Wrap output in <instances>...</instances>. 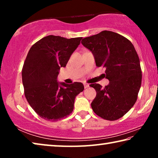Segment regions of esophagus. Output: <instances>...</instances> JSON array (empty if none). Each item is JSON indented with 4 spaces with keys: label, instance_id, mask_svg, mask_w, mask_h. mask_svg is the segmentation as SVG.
I'll use <instances>...</instances> for the list:
<instances>
[{
    "label": "esophagus",
    "instance_id": "obj_1",
    "mask_svg": "<svg viewBox=\"0 0 158 158\" xmlns=\"http://www.w3.org/2000/svg\"><path fill=\"white\" fill-rule=\"evenodd\" d=\"M84 85L85 89H87V88L89 87V84H87V83H84Z\"/></svg>",
    "mask_w": 158,
    "mask_h": 158
}]
</instances>
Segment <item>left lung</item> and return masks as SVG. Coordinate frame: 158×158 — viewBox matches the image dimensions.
Listing matches in <instances>:
<instances>
[{
  "label": "left lung",
  "instance_id": "8db88e82",
  "mask_svg": "<svg viewBox=\"0 0 158 158\" xmlns=\"http://www.w3.org/2000/svg\"><path fill=\"white\" fill-rule=\"evenodd\" d=\"M81 44L91 51L96 65L105 68L109 84L104 88L92 84L96 97L91 103L95 113L108 121H116L129 111L137 100L141 84L138 54L129 40L118 33L103 31L85 37Z\"/></svg>",
  "mask_w": 158,
  "mask_h": 158
}]
</instances>
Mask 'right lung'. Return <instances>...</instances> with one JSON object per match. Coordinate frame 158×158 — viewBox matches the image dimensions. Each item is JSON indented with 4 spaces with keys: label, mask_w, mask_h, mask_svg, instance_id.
I'll return each instance as SVG.
<instances>
[{
    "label": "right lung",
    "mask_w": 158,
    "mask_h": 158,
    "mask_svg": "<svg viewBox=\"0 0 158 158\" xmlns=\"http://www.w3.org/2000/svg\"><path fill=\"white\" fill-rule=\"evenodd\" d=\"M81 39L48 35L29 50L21 73L24 95L42 118L57 121L68 116L73 111L76 96L84 90L82 83L57 82L58 70L66 66Z\"/></svg>",
    "instance_id": "right-lung-1"
}]
</instances>
